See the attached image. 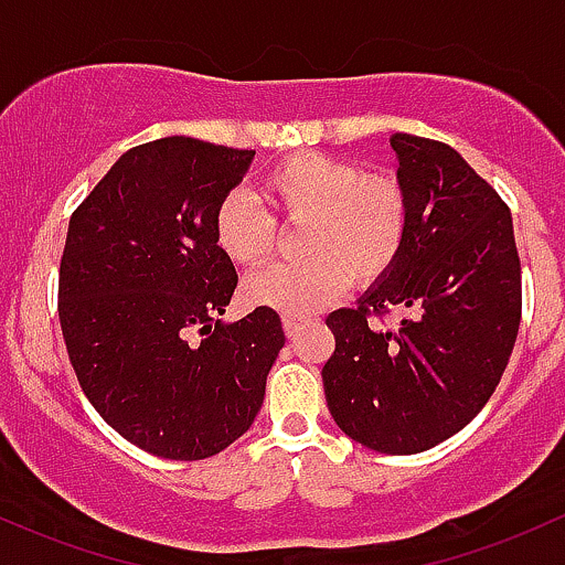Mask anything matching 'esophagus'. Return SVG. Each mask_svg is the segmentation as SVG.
<instances>
[{"label":"esophagus","mask_w":565,"mask_h":565,"mask_svg":"<svg viewBox=\"0 0 565 565\" xmlns=\"http://www.w3.org/2000/svg\"><path fill=\"white\" fill-rule=\"evenodd\" d=\"M281 324H284V332H287V338H295V334L302 330V321L292 319V316H284Z\"/></svg>","instance_id":"esophagus-1"}]
</instances>
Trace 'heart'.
Listing matches in <instances>:
<instances>
[{
    "instance_id": "1",
    "label": "heart",
    "mask_w": 565,
    "mask_h": 565,
    "mask_svg": "<svg viewBox=\"0 0 565 565\" xmlns=\"http://www.w3.org/2000/svg\"><path fill=\"white\" fill-rule=\"evenodd\" d=\"M263 188L281 220L306 222L300 252L308 259L246 278L249 306L306 319L338 300L351 278L367 287L399 259L411 203L394 179L364 173L332 154L297 152L273 166ZM212 231L216 246L246 268L263 265L276 244V222L244 190L222 195Z\"/></svg>"
}]
</instances>
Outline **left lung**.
<instances>
[{
  "instance_id": "obj_1",
  "label": "left lung",
  "mask_w": 565,
  "mask_h": 565,
  "mask_svg": "<svg viewBox=\"0 0 565 565\" xmlns=\"http://www.w3.org/2000/svg\"><path fill=\"white\" fill-rule=\"evenodd\" d=\"M388 147L411 227L388 276L327 316L321 381L340 431L411 456L461 431L499 386L520 327V259L510 209L454 147L411 134ZM392 310L394 331L366 324Z\"/></svg>"
}]
</instances>
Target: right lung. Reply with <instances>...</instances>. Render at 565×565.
<instances>
[{"mask_svg":"<svg viewBox=\"0 0 565 565\" xmlns=\"http://www.w3.org/2000/svg\"><path fill=\"white\" fill-rule=\"evenodd\" d=\"M252 160L190 136L139 145L70 220L58 276L70 362L98 415L152 456L201 461L235 443L287 340L270 308L222 321L238 276L212 220Z\"/></svg>","mask_w":565,"mask_h":565,"instance_id":"right-lung-1","label":"right lung"}]
</instances>
